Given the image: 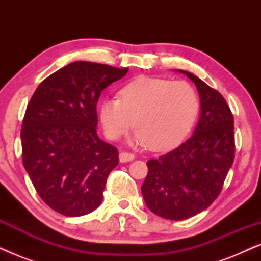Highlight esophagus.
<instances>
[{
	"label": "esophagus",
	"mask_w": 261,
	"mask_h": 261,
	"mask_svg": "<svg viewBox=\"0 0 261 261\" xmlns=\"http://www.w3.org/2000/svg\"><path fill=\"white\" fill-rule=\"evenodd\" d=\"M119 159H120V163L130 162V160L134 159V154H132V153H127V152H121L119 155Z\"/></svg>",
	"instance_id": "obj_1"
}]
</instances>
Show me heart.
<instances>
[{
    "label": "heart",
    "instance_id": "heart-1",
    "mask_svg": "<svg viewBox=\"0 0 261 261\" xmlns=\"http://www.w3.org/2000/svg\"><path fill=\"white\" fill-rule=\"evenodd\" d=\"M199 110L198 96L188 82L141 77L103 99L99 119L107 137L119 139L134 124L129 144L152 151L177 146L191 130Z\"/></svg>",
    "mask_w": 261,
    "mask_h": 261
}]
</instances>
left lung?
<instances>
[{
  "instance_id": "left-lung-1",
  "label": "left lung",
  "mask_w": 261,
  "mask_h": 261,
  "mask_svg": "<svg viewBox=\"0 0 261 261\" xmlns=\"http://www.w3.org/2000/svg\"><path fill=\"white\" fill-rule=\"evenodd\" d=\"M201 115L194 133L173 151L147 162L141 187L146 205L166 220L197 215L215 201L234 160V119L226 99L194 73Z\"/></svg>"
}]
</instances>
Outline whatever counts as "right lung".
Masks as SVG:
<instances>
[{
  "mask_svg": "<svg viewBox=\"0 0 261 261\" xmlns=\"http://www.w3.org/2000/svg\"><path fill=\"white\" fill-rule=\"evenodd\" d=\"M128 72L105 64L74 62L42 81L24 113L22 163L49 208L77 217L101 204L119 152L98 138L101 92Z\"/></svg>",
  "mask_w": 261,
  "mask_h": 261,
  "instance_id": "1",
  "label": "right lung"
}]
</instances>
